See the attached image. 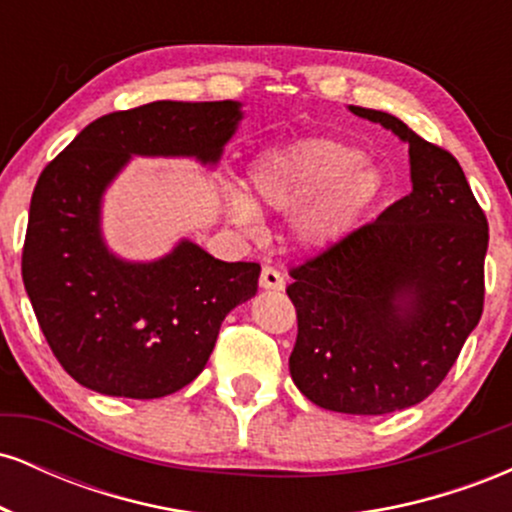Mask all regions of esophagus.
<instances>
[{
    "label": "esophagus",
    "instance_id": "esophagus-1",
    "mask_svg": "<svg viewBox=\"0 0 512 512\" xmlns=\"http://www.w3.org/2000/svg\"><path fill=\"white\" fill-rule=\"evenodd\" d=\"M260 286H262V289L281 291L286 286V279H284V274H281L276 267H264L262 274H260Z\"/></svg>",
    "mask_w": 512,
    "mask_h": 512
}]
</instances>
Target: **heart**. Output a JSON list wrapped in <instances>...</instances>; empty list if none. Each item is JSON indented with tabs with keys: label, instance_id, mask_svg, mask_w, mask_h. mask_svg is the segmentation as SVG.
Listing matches in <instances>:
<instances>
[{
	"label": "heart",
	"instance_id": "heart-1",
	"mask_svg": "<svg viewBox=\"0 0 512 512\" xmlns=\"http://www.w3.org/2000/svg\"><path fill=\"white\" fill-rule=\"evenodd\" d=\"M255 195L267 207L301 211L298 236L308 245L337 240L378 197L380 175L361 163V151L337 142H303L269 154L252 170ZM233 219L255 226L257 214L245 197H228Z\"/></svg>",
	"mask_w": 512,
	"mask_h": 512
}]
</instances>
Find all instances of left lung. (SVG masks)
<instances>
[{
	"mask_svg": "<svg viewBox=\"0 0 512 512\" xmlns=\"http://www.w3.org/2000/svg\"><path fill=\"white\" fill-rule=\"evenodd\" d=\"M351 113L409 144L414 190L289 269V368L317 407L378 416L419 404L455 366L484 313L489 221L450 151L395 115Z\"/></svg>",
	"mask_w": 512,
	"mask_h": 512,
	"instance_id": "1",
	"label": "left lung"
}]
</instances>
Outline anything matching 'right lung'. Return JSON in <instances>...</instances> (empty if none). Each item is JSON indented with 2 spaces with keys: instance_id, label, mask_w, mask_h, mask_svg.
Instances as JSON below:
<instances>
[{
  "instance_id": "add662e5",
  "label": "right lung",
  "mask_w": 512,
  "mask_h": 512,
  "mask_svg": "<svg viewBox=\"0 0 512 512\" xmlns=\"http://www.w3.org/2000/svg\"><path fill=\"white\" fill-rule=\"evenodd\" d=\"M238 103L156 101L98 117L43 168L21 274L52 354L101 395L156 399L207 366L223 317L257 293L260 264L221 262L192 243L151 264L115 260L98 233L101 195L129 154L216 163Z\"/></svg>"
}]
</instances>
